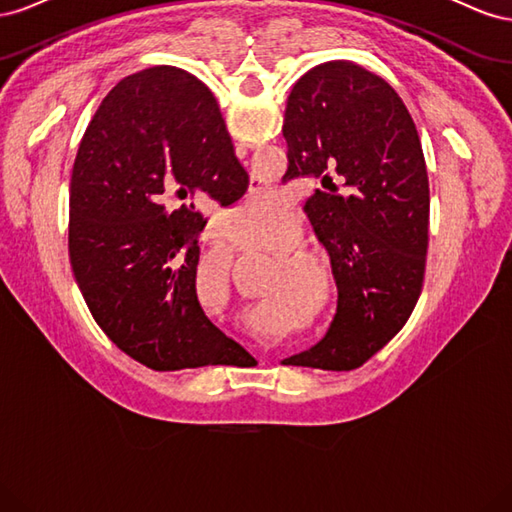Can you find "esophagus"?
<instances>
[{
  "mask_svg": "<svg viewBox=\"0 0 512 512\" xmlns=\"http://www.w3.org/2000/svg\"><path fill=\"white\" fill-rule=\"evenodd\" d=\"M245 153H247V149H245L243 145H237V156H239V158H245Z\"/></svg>",
  "mask_w": 512,
  "mask_h": 512,
  "instance_id": "34e87169",
  "label": "esophagus"
}]
</instances>
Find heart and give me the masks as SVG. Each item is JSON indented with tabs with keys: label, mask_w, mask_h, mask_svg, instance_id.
Wrapping results in <instances>:
<instances>
[{
	"label": "heart",
	"mask_w": 512,
	"mask_h": 512,
	"mask_svg": "<svg viewBox=\"0 0 512 512\" xmlns=\"http://www.w3.org/2000/svg\"><path fill=\"white\" fill-rule=\"evenodd\" d=\"M277 198L275 194H254L247 196V200L243 203V209L239 213H235V224L245 220V237H254V232L262 228V220L269 218V222L277 220ZM235 232H239V228H235Z\"/></svg>",
	"instance_id": "obj_1"
}]
</instances>
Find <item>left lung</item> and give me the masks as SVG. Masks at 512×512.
<instances>
[{"label": "left lung", "mask_w": 512, "mask_h": 512, "mask_svg": "<svg viewBox=\"0 0 512 512\" xmlns=\"http://www.w3.org/2000/svg\"><path fill=\"white\" fill-rule=\"evenodd\" d=\"M282 132V181L329 185L307 198L305 211L337 284L327 335L286 361L350 371L401 331L423 288L429 181L421 141L397 91L352 61H327L294 83ZM331 176L344 193L326 183Z\"/></svg>", "instance_id": "1"}]
</instances>
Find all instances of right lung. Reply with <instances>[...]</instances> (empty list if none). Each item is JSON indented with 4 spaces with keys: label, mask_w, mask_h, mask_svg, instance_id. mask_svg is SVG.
<instances>
[{
    "label": "right lung",
    "mask_w": 512,
    "mask_h": 512,
    "mask_svg": "<svg viewBox=\"0 0 512 512\" xmlns=\"http://www.w3.org/2000/svg\"><path fill=\"white\" fill-rule=\"evenodd\" d=\"M250 177L209 87L173 66L119 81L76 153L70 181V265L108 339L156 371L239 365L247 350L207 318L196 297L207 220Z\"/></svg>",
    "instance_id": "add662e5"
}]
</instances>
